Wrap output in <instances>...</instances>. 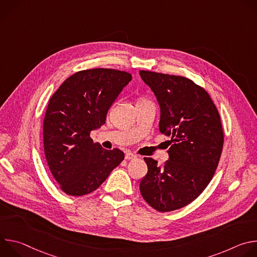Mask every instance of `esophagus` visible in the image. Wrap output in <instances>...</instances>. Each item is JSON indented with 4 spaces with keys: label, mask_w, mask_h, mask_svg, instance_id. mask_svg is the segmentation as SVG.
<instances>
[{
    "label": "esophagus",
    "mask_w": 257,
    "mask_h": 257,
    "mask_svg": "<svg viewBox=\"0 0 257 257\" xmlns=\"http://www.w3.org/2000/svg\"><path fill=\"white\" fill-rule=\"evenodd\" d=\"M137 157L134 155V154H132V153H127L126 155H125V159L126 160H128V161H131V160H135Z\"/></svg>",
    "instance_id": "obj_1"
}]
</instances>
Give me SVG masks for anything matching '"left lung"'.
<instances>
[{
	"label": "left lung",
	"mask_w": 257,
	"mask_h": 257,
	"mask_svg": "<svg viewBox=\"0 0 257 257\" xmlns=\"http://www.w3.org/2000/svg\"><path fill=\"white\" fill-rule=\"evenodd\" d=\"M161 108L159 128L171 136L164 166L144 158L148 174L140 181L144 200L166 212L184 207L206 188L221 158L224 132L209 94L192 80L152 71H139Z\"/></svg>",
	"instance_id": "obj_1"
}]
</instances>
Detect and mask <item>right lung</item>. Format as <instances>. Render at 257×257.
Here are the masks:
<instances>
[{"label":"right lung","mask_w":257,"mask_h":257,"mask_svg":"<svg viewBox=\"0 0 257 257\" xmlns=\"http://www.w3.org/2000/svg\"><path fill=\"white\" fill-rule=\"evenodd\" d=\"M132 80L115 69L79 71L53 94L44 120V149L49 168L68 195L97 189L124 160L118 149L106 151L90 138L105 123L106 114Z\"/></svg>","instance_id":"obj_1"}]
</instances>
